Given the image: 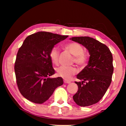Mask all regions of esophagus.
<instances>
[{"label":"esophagus","mask_w":126,"mask_h":126,"mask_svg":"<svg viewBox=\"0 0 126 126\" xmlns=\"http://www.w3.org/2000/svg\"><path fill=\"white\" fill-rule=\"evenodd\" d=\"M63 82H64V83H65V84H69V83H70V81H68V80H65L64 81H63Z\"/></svg>","instance_id":"34e87169"}]
</instances>
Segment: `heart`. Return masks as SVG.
<instances>
[{"label":"heart","mask_w":126,"mask_h":126,"mask_svg":"<svg viewBox=\"0 0 126 126\" xmlns=\"http://www.w3.org/2000/svg\"><path fill=\"white\" fill-rule=\"evenodd\" d=\"M65 49L73 55V61L79 66H83L87 61V56L84 52V48L82 45L77 42L68 43L65 46ZM59 51L56 47H53L49 52V57L51 61L55 64H57L59 58ZM78 72L76 67L62 66L57 68L58 75L65 80H70Z\"/></svg>","instance_id":"obj_1"}]
</instances>
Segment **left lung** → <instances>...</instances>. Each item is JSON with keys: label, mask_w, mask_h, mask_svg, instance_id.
Segmentation results:
<instances>
[{"label": "left lung", "mask_w": 126, "mask_h": 126, "mask_svg": "<svg viewBox=\"0 0 126 126\" xmlns=\"http://www.w3.org/2000/svg\"><path fill=\"white\" fill-rule=\"evenodd\" d=\"M70 40L81 44L90 55L88 65L77 75L82 81L75 83L78 91L73 96L79 106L87 107L100 100L107 91L113 72L112 55L107 46L89 37H76Z\"/></svg>", "instance_id": "8db88e82"}]
</instances>
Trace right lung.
I'll list each match as a JSON object with an SVG mask.
<instances>
[{
	"label": "right lung",
	"instance_id": "obj_1",
	"mask_svg": "<svg viewBox=\"0 0 126 126\" xmlns=\"http://www.w3.org/2000/svg\"><path fill=\"white\" fill-rule=\"evenodd\" d=\"M68 37L37 32L29 35L19 49L14 66L16 83L20 94L29 101L42 104L63 84L62 77H50L55 70L49 52L55 45Z\"/></svg>",
	"mask_w": 126,
	"mask_h": 126
}]
</instances>
